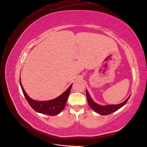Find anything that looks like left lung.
<instances>
[{"label": "left lung", "mask_w": 147, "mask_h": 147, "mask_svg": "<svg viewBox=\"0 0 147 147\" xmlns=\"http://www.w3.org/2000/svg\"><path fill=\"white\" fill-rule=\"evenodd\" d=\"M86 96H87V99H88L89 105L92 110L101 115H109L115 112V111L118 110L121 107L125 105L129 100L130 95L125 100L124 102H123L120 104L109 105H106V106H102L95 103L90 98L87 90H86Z\"/></svg>", "instance_id": "1"}]
</instances>
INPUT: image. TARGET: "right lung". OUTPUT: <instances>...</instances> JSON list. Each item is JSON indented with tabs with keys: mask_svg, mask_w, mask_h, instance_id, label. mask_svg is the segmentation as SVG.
Returning <instances> with one entry per match:
<instances>
[{
	"mask_svg": "<svg viewBox=\"0 0 147 147\" xmlns=\"http://www.w3.org/2000/svg\"><path fill=\"white\" fill-rule=\"evenodd\" d=\"M20 85L27 102L34 111L49 115H56L63 111L65 108L73 84H71L67 90L61 95L55 99L47 101H37L31 99L23 88L21 83V79Z\"/></svg>",
	"mask_w": 147,
	"mask_h": 147,
	"instance_id": "1",
	"label": "right lung"
}]
</instances>
